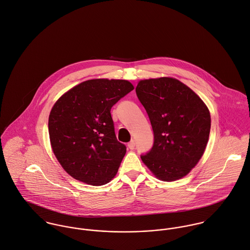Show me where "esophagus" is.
Here are the masks:
<instances>
[{
	"label": "esophagus",
	"mask_w": 250,
	"mask_h": 250,
	"mask_svg": "<svg viewBox=\"0 0 250 250\" xmlns=\"http://www.w3.org/2000/svg\"><path fill=\"white\" fill-rule=\"evenodd\" d=\"M128 147L131 149V150H133V149H135V142L132 140L129 144H128Z\"/></svg>",
	"instance_id": "34e87169"
}]
</instances>
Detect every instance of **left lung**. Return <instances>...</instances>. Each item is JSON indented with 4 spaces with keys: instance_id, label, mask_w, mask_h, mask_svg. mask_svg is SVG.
<instances>
[{
    "instance_id": "8db88e82",
    "label": "left lung",
    "mask_w": 250,
    "mask_h": 250,
    "mask_svg": "<svg viewBox=\"0 0 250 250\" xmlns=\"http://www.w3.org/2000/svg\"><path fill=\"white\" fill-rule=\"evenodd\" d=\"M136 93L149 117L154 142L143 162L161 180L185 176L203 156L210 114L200 97L175 79L141 81Z\"/></svg>"
}]
</instances>
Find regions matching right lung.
<instances>
[{
    "instance_id": "obj_1",
    "label": "right lung",
    "mask_w": 250,
    "mask_h": 250,
    "mask_svg": "<svg viewBox=\"0 0 250 250\" xmlns=\"http://www.w3.org/2000/svg\"><path fill=\"white\" fill-rule=\"evenodd\" d=\"M133 89L127 81L91 80L55 103L48 119L50 143L71 176L98 186L116 174L126 146L116 139L110 109Z\"/></svg>"
}]
</instances>
